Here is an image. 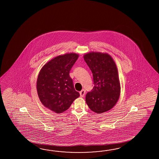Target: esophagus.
<instances>
[{
	"label": "esophagus",
	"instance_id": "obj_1",
	"mask_svg": "<svg viewBox=\"0 0 159 159\" xmlns=\"http://www.w3.org/2000/svg\"><path fill=\"white\" fill-rule=\"evenodd\" d=\"M85 93H86V91H85V90L84 89H83V90H82L80 92V96L82 97H84V94H85Z\"/></svg>",
	"mask_w": 159,
	"mask_h": 159
}]
</instances>
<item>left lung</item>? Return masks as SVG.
Listing matches in <instances>:
<instances>
[{
    "instance_id": "left-lung-1",
    "label": "left lung",
    "mask_w": 159,
    "mask_h": 159,
    "mask_svg": "<svg viewBox=\"0 0 159 159\" xmlns=\"http://www.w3.org/2000/svg\"><path fill=\"white\" fill-rule=\"evenodd\" d=\"M91 70L94 86L86 95V102L93 111L101 114L111 109L118 101L120 84L118 71L110 55L91 52L84 56Z\"/></svg>"
}]
</instances>
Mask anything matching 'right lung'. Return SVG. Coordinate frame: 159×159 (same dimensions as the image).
Wrapping results in <instances>:
<instances>
[{"mask_svg":"<svg viewBox=\"0 0 159 159\" xmlns=\"http://www.w3.org/2000/svg\"><path fill=\"white\" fill-rule=\"evenodd\" d=\"M78 54L60 55L52 59L41 68L37 80V91L42 104L56 113L70 107L80 93L75 91L69 72Z\"/></svg>","mask_w":159,"mask_h":159,"instance_id":"1","label":"right lung"}]
</instances>
